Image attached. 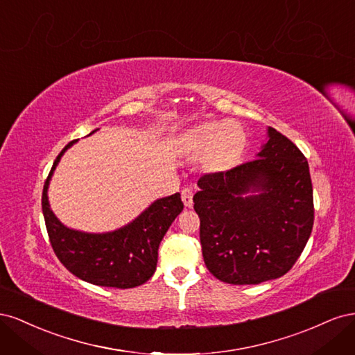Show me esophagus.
<instances>
[{
  "label": "esophagus",
  "mask_w": 355,
  "mask_h": 355,
  "mask_svg": "<svg viewBox=\"0 0 355 355\" xmlns=\"http://www.w3.org/2000/svg\"><path fill=\"white\" fill-rule=\"evenodd\" d=\"M192 196H194V189L191 187L182 189V201H184L187 207H192Z\"/></svg>",
  "instance_id": "obj_1"
}]
</instances>
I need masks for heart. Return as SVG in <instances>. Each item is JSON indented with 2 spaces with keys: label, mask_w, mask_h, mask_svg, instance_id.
<instances>
[{
  "label": "heart",
  "mask_w": 355,
  "mask_h": 355,
  "mask_svg": "<svg viewBox=\"0 0 355 355\" xmlns=\"http://www.w3.org/2000/svg\"><path fill=\"white\" fill-rule=\"evenodd\" d=\"M247 145V133L239 123L209 121L196 125L182 137V151L192 159L206 158L211 170H227L237 163Z\"/></svg>",
  "instance_id": "obj_1"
}]
</instances>
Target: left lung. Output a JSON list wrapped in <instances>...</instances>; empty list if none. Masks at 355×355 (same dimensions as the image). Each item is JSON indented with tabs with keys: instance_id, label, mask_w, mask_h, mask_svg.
I'll return each instance as SVG.
<instances>
[{
	"instance_id": "8db88e82",
	"label": "left lung",
	"mask_w": 355,
	"mask_h": 355,
	"mask_svg": "<svg viewBox=\"0 0 355 355\" xmlns=\"http://www.w3.org/2000/svg\"><path fill=\"white\" fill-rule=\"evenodd\" d=\"M249 163L200 178L194 209L204 263L228 284H259L295 265L314 225L308 161L275 128Z\"/></svg>"
}]
</instances>
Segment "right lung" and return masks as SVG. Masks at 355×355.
Returning a JSON list of instances; mask_svg holds the SVG:
<instances>
[{
    "mask_svg": "<svg viewBox=\"0 0 355 355\" xmlns=\"http://www.w3.org/2000/svg\"><path fill=\"white\" fill-rule=\"evenodd\" d=\"M75 142L62 149L42 189V214L53 250L63 266L84 282L115 288L141 286L154 275L159 243L171 222L184 210L180 194L155 200L130 223L111 232L94 234L68 228L50 209L47 191L62 155Z\"/></svg>",
    "mask_w": 355,
    "mask_h": 355,
    "instance_id": "1",
    "label": "right lung"
}]
</instances>
